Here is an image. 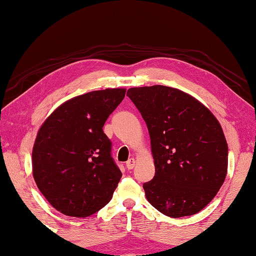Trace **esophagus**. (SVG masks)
I'll list each match as a JSON object with an SVG mask.
<instances>
[{
	"mask_svg": "<svg viewBox=\"0 0 256 256\" xmlns=\"http://www.w3.org/2000/svg\"><path fill=\"white\" fill-rule=\"evenodd\" d=\"M134 166H136V161H134V158H130L128 162H126V168L130 170V169H134Z\"/></svg>",
	"mask_w": 256,
	"mask_h": 256,
	"instance_id": "1",
	"label": "esophagus"
}]
</instances>
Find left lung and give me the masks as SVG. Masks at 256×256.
<instances>
[{"label": "left lung", "mask_w": 256, "mask_h": 256, "mask_svg": "<svg viewBox=\"0 0 256 256\" xmlns=\"http://www.w3.org/2000/svg\"><path fill=\"white\" fill-rule=\"evenodd\" d=\"M146 120L155 176L143 184L148 202L168 217L202 211L226 180L228 143L208 107L180 89L152 86L128 90Z\"/></svg>", "instance_id": "8db88e82"}]
</instances>
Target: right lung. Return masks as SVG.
<instances>
[{"label":"right lung","mask_w":256,"mask_h":256,"mask_svg":"<svg viewBox=\"0 0 256 256\" xmlns=\"http://www.w3.org/2000/svg\"><path fill=\"white\" fill-rule=\"evenodd\" d=\"M125 93V88H107L78 95L40 126L32 150L33 178L60 214L88 217L112 199L122 172L102 128Z\"/></svg>","instance_id":"1"}]
</instances>
